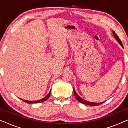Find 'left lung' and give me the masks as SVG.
<instances>
[{
    "label": "left lung",
    "instance_id": "obj_1",
    "mask_svg": "<svg viewBox=\"0 0 128 128\" xmlns=\"http://www.w3.org/2000/svg\"><path fill=\"white\" fill-rule=\"evenodd\" d=\"M113 34L114 36L115 39L117 40V41L120 44V45H121V46L123 47V44H122L121 41H120V38L118 37V36H117V34L115 33V31H113ZM73 92H74V96H75V98H76V100H78L79 101V102L83 103L84 104H86V105H88V106H99V105H101L102 104V103L104 102H98V103H96V102H89V101H87L84 100H83V98H82L81 97H80L79 96H78L77 93L75 92L74 88H73Z\"/></svg>",
    "mask_w": 128,
    "mask_h": 128
}]
</instances>
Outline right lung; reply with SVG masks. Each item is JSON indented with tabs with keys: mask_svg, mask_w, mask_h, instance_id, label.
I'll use <instances>...</instances> for the list:
<instances>
[{
	"mask_svg": "<svg viewBox=\"0 0 128 128\" xmlns=\"http://www.w3.org/2000/svg\"><path fill=\"white\" fill-rule=\"evenodd\" d=\"M50 92H51V90H50V92H49V94L46 96V97L43 98L42 99L40 100H37V101H27V100H22V101H23L24 102H26V103H28V104H33V103H39V102H44V101L47 100L48 99V98L50 97Z\"/></svg>",
	"mask_w": 128,
	"mask_h": 128,
	"instance_id": "1",
	"label": "right lung"
}]
</instances>
